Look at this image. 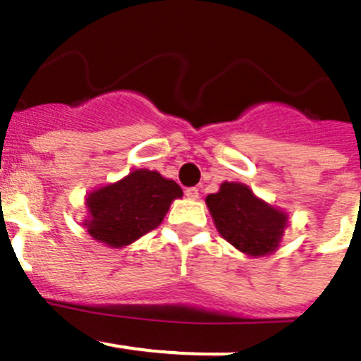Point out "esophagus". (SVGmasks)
I'll return each mask as SVG.
<instances>
[{
	"mask_svg": "<svg viewBox=\"0 0 361 361\" xmlns=\"http://www.w3.org/2000/svg\"><path fill=\"white\" fill-rule=\"evenodd\" d=\"M185 196L189 200H198L200 198V189L198 188H188L185 189Z\"/></svg>",
	"mask_w": 361,
	"mask_h": 361,
	"instance_id": "1",
	"label": "esophagus"
}]
</instances>
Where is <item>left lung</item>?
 I'll use <instances>...</instances> for the list:
<instances>
[{
  "label": "left lung",
  "mask_w": 361,
  "mask_h": 361,
  "mask_svg": "<svg viewBox=\"0 0 361 361\" xmlns=\"http://www.w3.org/2000/svg\"><path fill=\"white\" fill-rule=\"evenodd\" d=\"M217 231L243 254L261 257L274 252L287 228V214L267 205L240 182H222L219 192L207 196Z\"/></svg>",
  "instance_id": "8db88e82"
}]
</instances>
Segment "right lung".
<instances>
[{"mask_svg":"<svg viewBox=\"0 0 361 361\" xmlns=\"http://www.w3.org/2000/svg\"><path fill=\"white\" fill-rule=\"evenodd\" d=\"M176 198H182L177 182L156 170H133L125 179L87 196L88 219L83 226L107 247H126L158 228Z\"/></svg>","mask_w":361,"mask_h":361,"instance_id":"add662e5","label":"right lung"}]
</instances>
